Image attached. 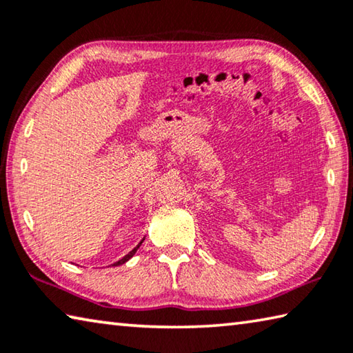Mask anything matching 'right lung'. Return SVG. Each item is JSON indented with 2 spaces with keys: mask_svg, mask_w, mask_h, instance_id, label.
Masks as SVG:
<instances>
[{
  "mask_svg": "<svg viewBox=\"0 0 353 353\" xmlns=\"http://www.w3.org/2000/svg\"><path fill=\"white\" fill-rule=\"evenodd\" d=\"M143 241H145V238H143V240H141V241H140L139 244H137V248H134L132 250H130V252H129L128 255H124L121 260H118V261H115V263H113V265H112V266H119V265H123V263H126V261H129V260H130V259H132V256L135 255V252H137V250H139V248L141 246V243H143Z\"/></svg>",
  "mask_w": 353,
  "mask_h": 353,
  "instance_id": "right-lung-1",
  "label": "right lung"
}]
</instances>
